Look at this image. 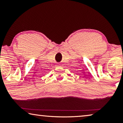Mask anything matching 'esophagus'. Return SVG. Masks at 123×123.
<instances>
[{"mask_svg": "<svg viewBox=\"0 0 123 123\" xmlns=\"http://www.w3.org/2000/svg\"><path fill=\"white\" fill-rule=\"evenodd\" d=\"M58 67H60V66H58Z\"/></svg>", "mask_w": 123, "mask_h": 123, "instance_id": "1", "label": "esophagus"}]
</instances>
